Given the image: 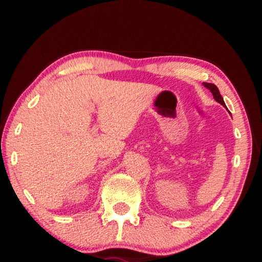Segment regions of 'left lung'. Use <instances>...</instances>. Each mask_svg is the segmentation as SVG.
<instances>
[{
  "mask_svg": "<svg viewBox=\"0 0 262 262\" xmlns=\"http://www.w3.org/2000/svg\"><path fill=\"white\" fill-rule=\"evenodd\" d=\"M204 85H205V87L207 88V89H210L211 91V93H212V95H213V98H214V100H216V101H218L221 103V105H223L224 107H225V103H224V100H223V98H222V95H221V93H220V91H218V88L216 87V85H214L213 83H206V82H204L203 83Z\"/></svg>",
  "mask_w": 262,
  "mask_h": 262,
  "instance_id": "1",
  "label": "left lung"
}]
</instances>
